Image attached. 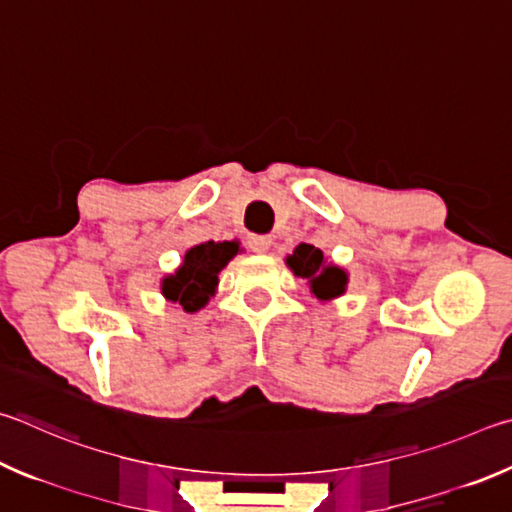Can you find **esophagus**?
Masks as SVG:
<instances>
[{"label": "esophagus", "mask_w": 512, "mask_h": 512, "mask_svg": "<svg viewBox=\"0 0 512 512\" xmlns=\"http://www.w3.org/2000/svg\"><path fill=\"white\" fill-rule=\"evenodd\" d=\"M271 237H266V235H250L248 237V246H250V250H253V253H257V255H264V253H268V248H271Z\"/></svg>", "instance_id": "obj_1"}]
</instances>
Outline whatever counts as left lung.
I'll return each instance as SVG.
<instances>
[{"instance_id":"1","label":"left lung","mask_w":512,"mask_h":512,"mask_svg":"<svg viewBox=\"0 0 512 512\" xmlns=\"http://www.w3.org/2000/svg\"><path fill=\"white\" fill-rule=\"evenodd\" d=\"M284 262L295 277L306 280L311 295L318 297L320 302H331L347 293L349 273L342 266L329 262L320 248L300 244L295 246L293 255H286Z\"/></svg>"}]
</instances>
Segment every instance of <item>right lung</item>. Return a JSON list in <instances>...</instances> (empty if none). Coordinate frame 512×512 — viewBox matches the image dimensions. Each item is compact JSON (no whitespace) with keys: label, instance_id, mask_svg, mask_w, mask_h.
I'll use <instances>...</instances> for the list:
<instances>
[{"label":"right lung","instance_id":"add662e5","mask_svg":"<svg viewBox=\"0 0 512 512\" xmlns=\"http://www.w3.org/2000/svg\"><path fill=\"white\" fill-rule=\"evenodd\" d=\"M241 253L237 239L203 241L185 250L183 262L174 273L163 275L161 293L167 302L183 306L185 313H197L215 297L219 273Z\"/></svg>","mask_w":512,"mask_h":512}]
</instances>
